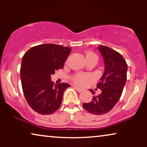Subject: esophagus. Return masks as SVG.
Wrapping results in <instances>:
<instances>
[{"label": "esophagus", "mask_w": 147, "mask_h": 147, "mask_svg": "<svg viewBox=\"0 0 147 147\" xmlns=\"http://www.w3.org/2000/svg\"><path fill=\"white\" fill-rule=\"evenodd\" d=\"M74 88H75V89H76V90H77V91H78V92H81L83 91V90L81 89V88H78V86H74Z\"/></svg>", "instance_id": "esophagus-1"}]
</instances>
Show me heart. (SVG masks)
<instances>
[{
	"label": "heart",
	"instance_id": "b5f03b06",
	"mask_svg": "<svg viewBox=\"0 0 147 147\" xmlns=\"http://www.w3.org/2000/svg\"><path fill=\"white\" fill-rule=\"evenodd\" d=\"M85 56H86V61H88V60H91V59H96V60L98 59L97 55L92 51L86 52L85 54ZM90 79V76L89 75H88V74H82V73L76 74L73 76V77H72V80H73V81L74 82H75V84L80 86L84 85V84H85V82Z\"/></svg>",
	"mask_w": 147,
	"mask_h": 147
}]
</instances>
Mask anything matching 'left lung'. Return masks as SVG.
<instances>
[{
    "instance_id": "left-lung-1",
    "label": "left lung",
    "mask_w": 147,
    "mask_h": 147,
    "mask_svg": "<svg viewBox=\"0 0 147 147\" xmlns=\"http://www.w3.org/2000/svg\"><path fill=\"white\" fill-rule=\"evenodd\" d=\"M98 50L104 61V73L97 84L101 93L94 96L89 103H84L86 111L95 115L109 112L118 102L126 82L127 63L121 54L110 47L99 45ZM92 94L93 90H90Z\"/></svg>"
}]
</instances>
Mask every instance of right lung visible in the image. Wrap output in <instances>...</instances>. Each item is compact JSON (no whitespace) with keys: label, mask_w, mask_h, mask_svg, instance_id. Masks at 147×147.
<instances>
[{"label":"right lung","mask_w":147,"mask_h":147,"mask_svg":"<svg viewBox=\"0 0 147 147\" xmlns=\"http://www.w3.org/2000/svg\"><path fill=\"white\" fill-rule=\"evenodd\" d=\"M71 48L43 44L31 47L22 58L21 80L24 96L32 109L42 115L59 109L68 84H54L51 76L63 67Z\"/></svg>","instance_id":"add662e5"}]
</instances>
